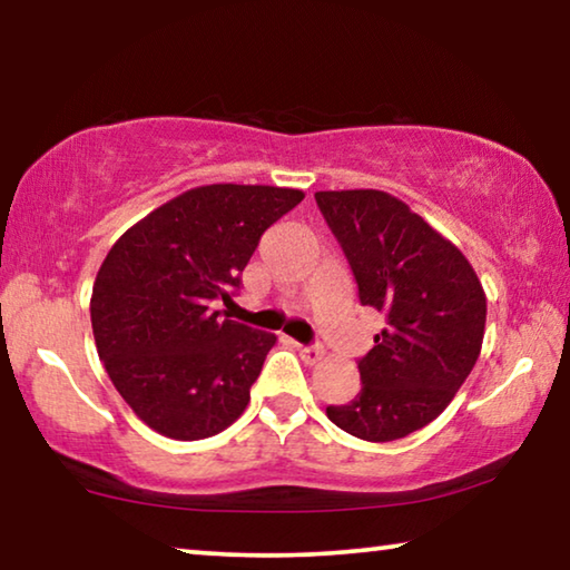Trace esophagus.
<instances>
[{
    "mask_svg": "<svg viewBox=\"0 0 570 570\" xmlns=\"http://www.w3.org/2000/svg\"><path fill=\"white\" fill-rule=\"evenodd\" d=\"M298 353L303 355V361H308V363H316L318 357L324 355V347L318 345V342H314V345H298Z\"/></svg>",
    "mask_w": 570,
    "mask_h": 570,
    "instance_id": "esophagus-1",
    "label": "esophagus"
}]
</instances>
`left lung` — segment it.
<instances>
[{
    "label": "left lung",
    "instance_id": "1",
    "mask_svg": "<svg viewBox=\"0 0 570 570\" xmlns=\"http://www.w3.org/2000/svg\"><path fill=\"white\" fill-rule=\"evenodd\" d=\"M353 269L357 298L386 326L357 357L361 392L326 417L384 443L420 431L454 400L478 363L488 301L472 264L404 202L376 189L316 191Z\"/></svg>",
    "mask_w": 570,
    "mask_h": 570
}]
</instances>
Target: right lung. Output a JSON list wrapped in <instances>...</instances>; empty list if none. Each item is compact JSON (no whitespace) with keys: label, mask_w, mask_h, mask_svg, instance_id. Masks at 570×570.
Here are the masks:
<instances>
[{"label":"right lung","mask_w":570,"mask_h":570,"mask_svg":"<svg viewBox=\"0 0 570 570\" xmlns=\"http://www.w3.org/2000/svg\"><path fill=\"white\" fill-rule=\"evenodd\" d=\"M301 199L277 186H199L108 252L92 285V334L116 392L153 431L209 439L246 410L275 334L215 306L240 291L264 230Z\"/></svg>","instance_id":"right-lung-1"}]
</instances>
